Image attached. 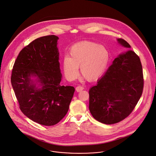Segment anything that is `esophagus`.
<instances>
[{
	"instance_id": "34e87169",
	"label": "esophagus",
	"mask_w": 156,
	"mask_h": 156,
	"mask_svg": "<svg viewBox=\"0 0 156 156\" xmlns=\"http://www.w3.org/2000/svg\"><path fill=\"white\" fill-rule=\"evenodd\" d=\"M83 89H84L83 87H82V86H77V87H76V90L77 92H81L82 90H83Z\"/></svg>"
}]
</instances>
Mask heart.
I'll return each mask as SVG.
<instances>
[{
    "mask_svg": "<svg viewBox=\"0 0 156 156\" xmlns=\"http://www.w3.org/2000/svg\"><path fill=\"white\" fill-rule=\"evenodd\" d=\"M69 56L64 57L62 67L66 77L70 80L79 76V67L83 77L88 81L98 79L104 73L109 61V52L105 46L89 41L73 44Z\"/></svg>",
    "mask_w": 156,
    "mask_h": 156,
    "instance_id": "b5f03b06",
    "label": "heart"
}]
</instances>
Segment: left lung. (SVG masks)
Segmentation results:
<instances>
[{
  "label": "left lung",
  "mask_w": 156,
  "mask_h": 156,
  "mask_svg": "<svg viewBox=\"0 0 156 156\" xmlns=\"http://www.w3.org/2000/svg\"><path fill=\"white\" fill-rule=\"evenodd\" d=\"M119 43L130 45L123 39ZM144 77L140 58L133 51L120 55L113 62L97 86L89 90V110L99 122L119 123L132 112L141 97Z\"/></svg>",
  "instance_id": "8db88e82"
}]
</instances>
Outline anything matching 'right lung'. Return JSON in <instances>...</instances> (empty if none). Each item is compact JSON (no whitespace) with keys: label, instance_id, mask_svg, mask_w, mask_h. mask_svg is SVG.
<instances>
[{"label":"right lung","instance_id":"add662e5","mask_svg":"<svg viewBox=\"0 0 156 156\" xmlns=\"http://www.w3.org/2000/svg\"><path fill=\"white\" fill-rule=\"evenodd\" d=\"M58 39V36L49 35L30 43L19 53L11 77L21 111L44 126L55 125L64 117L75 90L73 86L60 84ZM31 75L38 77L41 90L32 83Z\"/></svg>","mask_w":156,"mask_h":156}]
</instances>
